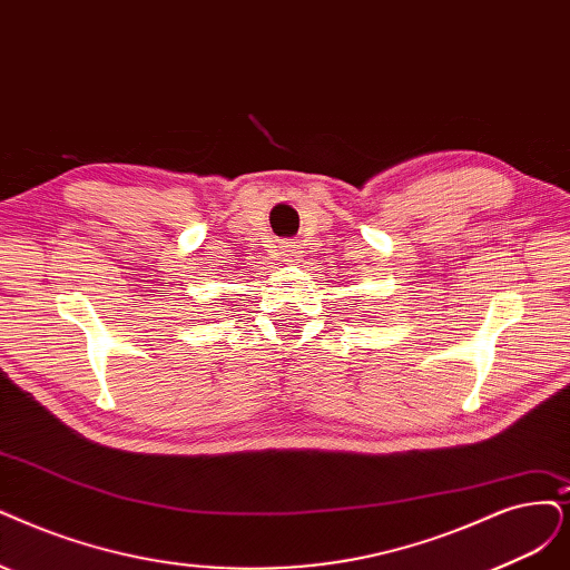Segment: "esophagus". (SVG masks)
<instances>
[{
    "instance_id": "1",
    "label": "esophagus",
    "mask_w": 570,
    "mask_h": 570,
    "mask_svg": "<svg viewBox=\"0 0 570 570\" xmlns=\"http://www.w3.org/2000/svg\"><path fill=\"white\" fill-rule=\"evenodd\" d=\"M282 256L286 263H296L301 258V250H298V244L296 242H284L282 246Z\"/></svg>"
}]
</instances>
